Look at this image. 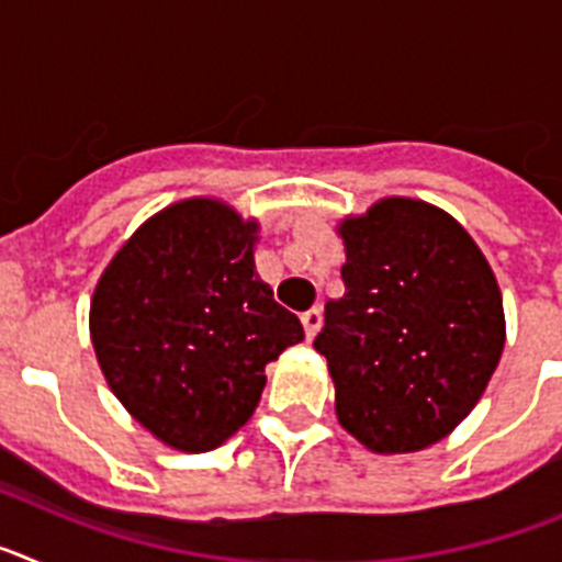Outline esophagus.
I'll return each mask as SVG.
<instances>
[{
	"label": "esophagus",
	"instance_id": "obj_1",
	"mask_svg": "<svg viewBox=\"0 0 562 562\" xmlns=\"http://www.w3.org/2000/svg\"><path fill=\"white\" fill-rule=\"evenodd\" d=\"M301 324H304L306 340H312V337L317 335V329H321V324H324V312L321 310L304 312V315H301Z\"/></svg>",
	"mask_w": 562,
	"mask_h": 562
}]
</instances>
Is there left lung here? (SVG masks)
Here are the masks:
<instances>
[{
  "mask_svg": "<svg viewBox=\"0 0 562 562\" xmlns=\"http://www.w3.org/2000/svg\"><path fill=\"white\" fill-rule=\"evenodd\" d=\"M346 292L315 349L337 422L371 453H416L475 408L506 340L493 267L439 207L389 196L342 220Z\"/></svg>",
  "mask_w": 562,
  "mask_h": 562,
  "instance_id": "1",
  "label": "left lung"
}]
</instances>
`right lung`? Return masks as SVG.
I'll list each match as a JSON object with an SVG mask.
<instances>
[{"instance_id": "1", "label": "right lung", "mask_w": 562, "mask_h": 562, "mask_svg": "<svg viewBox=\"0 0 562 562\" xmlns=\"http://www.w3.org/2000/svg\"><path fill=\"white\" fill-rule=\"evenodd\" d=\"M258 222L220 200H182L114 252L89 306L109 389L168 448L205 453L252 416L265 366L304 326L256 276Z\"/></svg>"}]
</instances>
